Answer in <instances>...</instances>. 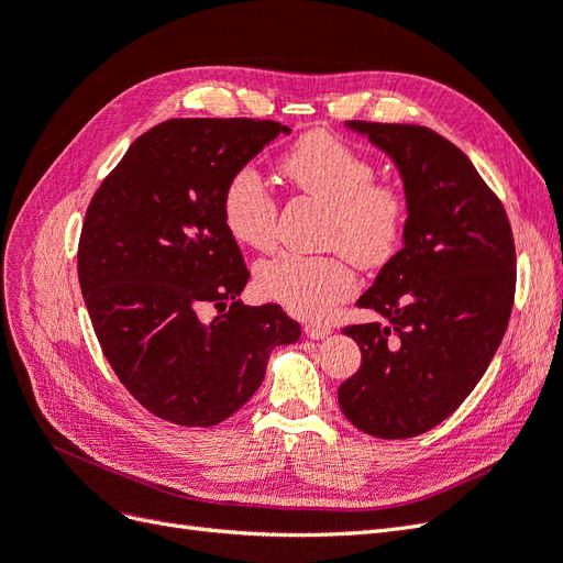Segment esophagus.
<instances>
[{
  "mask_svg": "<svg viewBox=\"0 0 563 563\" xmlns=\"http://www.w3.org/2000/svg\"><path fill=\"white\" fill-rule=\"evenodd\" d=\"M305 335L312 338V340H319V338H327L331 333V327L327 321H305L302 327Z\"/></svg>",
  "mask_w": 563,
  "mask_h": 563,
  "instance_id": "esophagus-1",
  "label": "esophagus"
}]
</instances>
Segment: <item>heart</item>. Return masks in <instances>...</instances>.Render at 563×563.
Returning a JSON list of instances; mask_svg holds the SVG:
<instances>
[{
	"mask_svg": "<svg viewBox=\"0 0 563 563\" xmlns=\"http://www.w3.org/2000/svg\"><path fill=\"white\" fill-rule=\"evenodd\" d=\"M282 174L298 192L327 203L323 255L282 251L255 267V291L298 317H319L354 294L350 258L362 267H383L399 251L408 197L397 183L376 180V164L364 152L314 131L282 157ZM223 225L234 242L267 251L277 242V201L263 176L242 166L230 176L220 199Z\"/></svg>",
	"mask_w": 563,
	"mask_h": 563,
	"instance_id": "1",
	"label": "heart"
}]
</instances>
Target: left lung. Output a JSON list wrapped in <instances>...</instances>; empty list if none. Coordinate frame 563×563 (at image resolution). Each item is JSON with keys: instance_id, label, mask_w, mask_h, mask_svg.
Instances as JSON below:
<instances>
[{"instance_id": "8db88e82", "label": "left lung", "mask_w": 563, "mask_h": 563, "mask_svg": "<svg viewBox=\"0 0 563 563\" xmlns=\"http://www.w3.org/2000/svg\"><path fill=\"white\" fill-rule=\"evenodd\" d=\"M347 126L397 164L408 223L404 249L356 300L387 323L343 329L362 366L338 401L356 430L411 439L467 399L500 347L517 288L515 236L503 201L444 135L360 119Z\"/></svg>"}]
</instances>
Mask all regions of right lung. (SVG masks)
<instances>
[{"label": "right lung", "instance_id": "add662e5", "mask_svg": "<svg viewBox=\"0 0 563 563\" xmlns=\"http://www.w3.org/2000/svg\"><path fill=\"white\" fill-rule=\"evenodd\" d=\"M288 126L269 119H168L145 131L96 190L77 272L84 302L117 378L162 420L223 422L255 395L269 352L296 343L279 305L249 308L242 251L220 199ZM203 303L219 314L198 319Z\"/></svg>", "mask_w": 563, "mask_h": 563}]
</instances>
